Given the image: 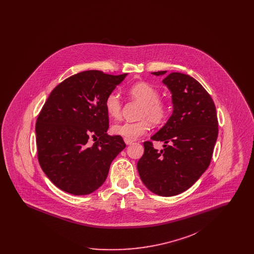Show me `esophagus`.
<instances>
[{"label":"esophagus","instance_id":"34e87169","mask_svg":"<svg viewBox=\"0 0 254 254\" xmlns=\"http://www.w3.org/2000/svg\"><path fill=\"white\" fill-rule=\"evenodd\" d=\"M125 143H126L127 145H131L133 142L132 141H130V140H128V139H125Z\"/></svg>","mask_w":254,"mask_h":254}]
</instances>
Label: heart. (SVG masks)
<instances>
[{
    "label": "heart",
    "instance_id": "b5f03b06",
    "mask_svg": "<svg viewBox=\"0 0 254 254\" xmlns=\"http://www.w3.org/2000/svg\"><path fill=\"white\" fill-rule=\"evenodd\" d=\"M127 94L142 105L139 114L141 120L116 124L111 127L113 134L133 141L149 130L150 123L159 126L168 119L169 104L165 100L160 99V92L153 85L145 82L137 83L127 89ZM105 108L109 117L113 119L121 117L122 102L117 94L110 93L108 95L105 101Z\"/></svg>",
    "mask_w": 254,
    "mask_h": 254
}]
</instances>
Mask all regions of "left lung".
<instances>
[{"instance_id": "8db88e82", "label": "left lung", "mask_w": 254, "mask_h": 254, "mask_svg": "<svg viewBox=\"0 0 254 254\" xmlns=\"http://www.w3.org/2000/svg\"><path fill=\"white\" fill-rule=\"evenodd\" d=\"M163 83L172 93L173 112L151 140L165 142L164 149L158 151L152 142L145 141L137 169L151 192L167 197L189 190L208 168L217 140L218 119L212 98L190 75L170 73Z\"/></svg>"}]
</instances>
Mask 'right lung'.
I'll return each mask as SVG.
<instances>
[{"instance_id":"right-lung-1","label":"right lung","mask_w":254,"mask_h":254,"mask_svg":"<svg viewBox=\"0 0 254 254\" xmlns=\"http://www.w3.org/2000/svg\"><path fill=\"white\" fill-rule=\"evenodd\" d=\"M127 76L100 70L74 74L50 93L37 118L38 160L57 188L73 195L95 191L109 174L113 159L126 147L110 136L106 98ZM92 137L95 143H89Z\"/></svg>"}]
</instances>
